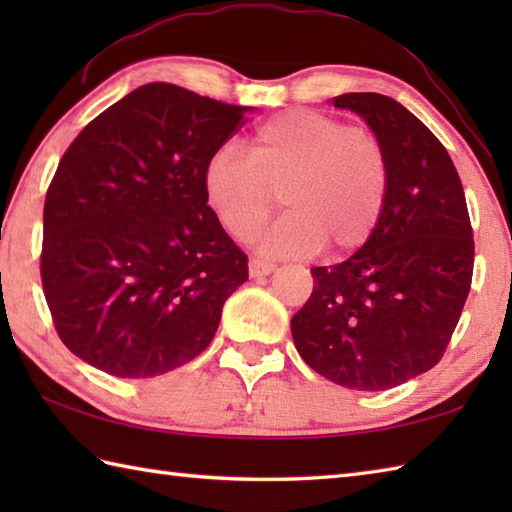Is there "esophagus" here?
<instances>
[{
	"label": "esophagus",
	"instance_id": "obj_1",
	"mask_svg": "<svg viewBox=\"0 0 512 512\" xmlns=\"http://www.w3.org/2000/svg\"><path fill=\"white\" fill-rule=\"evenodd\" d=\"M275 268H277L275 262H268V259H259V257H253V259H250V264H248L250 277H264V275H270Z\"/></svg>",
	"mask_w": 512,
	"mask_h": 512
}]
</instances>
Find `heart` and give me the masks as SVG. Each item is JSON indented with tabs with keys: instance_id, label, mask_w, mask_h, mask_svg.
<instances>
[{
	"instance_id": "b5f03b06",
	"label": "heart",
	"mask_w": 512,
	"mask_h": 512,
	"mask_svg": "<svg viewBox=\"0 0 512 512\" xmlns=\"http://www.w3.org/2000/svg\"><path fill=\"white\" fill-rule=\"evenodd\" d=\"M391 184L387 149L374 132L328 114L292 110L257 129L248 154L215 149L202 187L228 233L250 239L281 202L290 211L259 239L266 255H336L361 248L380 222Z\"/></svg>"
}]
</instances>
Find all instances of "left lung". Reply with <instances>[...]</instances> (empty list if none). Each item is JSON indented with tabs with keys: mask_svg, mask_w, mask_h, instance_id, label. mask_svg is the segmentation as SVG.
Returning <instances> with one entry per match:
<instances>
[{
	"mask_svg": "<svg viewBox=\"0 0 512 512\" xmlns=\"http://www.w3.org/2000/svg\"><path fill=\"white\" fill-rule=\"evenodd\" d=\"M365 118L391 167L385 211L352 257L312 268L292 339L314 372L361 391L407 383L438 365L469 297L473 228L458 171L420 118L376 92L332 101Z\"/></svg>",
	"mask_w": 512,
	"mask_h": 512,
	"instance_id": "obj_1",
	"label": "left lung"
}]
</instances>
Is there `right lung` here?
Wrapping results in <instances>:
<instances>
[{"label":"right lung","instance_id":"add662e5","mask_svg":"<svg viewBox=\"0 0 512 512\" xmlns=\"http://www.w3.org/2000/svg\"><path fill=\"white\" fill-rule=\"evenodd\" d=\"M246 112L147 83L72 140L43 204L41 284L81 361L151 378L213 341L248 257L206 204L202 176Z\"/></svg>","mask_w":512,"mask_h":512}]
</instances>
